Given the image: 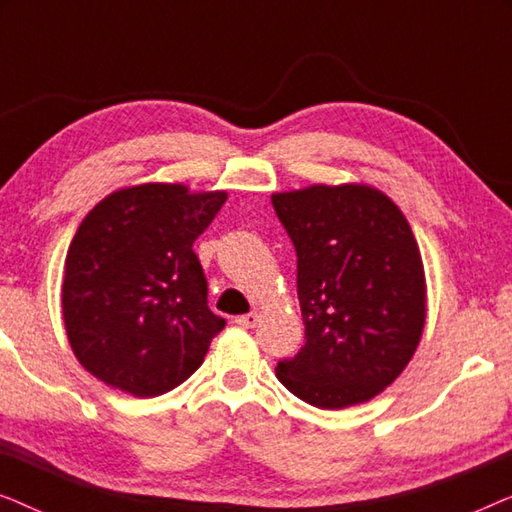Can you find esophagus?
<instances>
[{
	"instance_id": "esophagus-1",
	"label": "esophagus",
	"mask_w": 512,
	"mask_h": 512,
	"mask_svg": "<svg viewBox=\"0 0 512 512\" xmlns=\"http://www.w3.org/2000/svg\"><path fill=\"white\" fill-rule=\"evenodd\" d=\"M258 321H261V314L258 312H249V314H242V317L235 319V324H240L244 328H254Z\"/></svg>"
}]
</instances>
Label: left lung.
<instances>
[{"instance_id":"obj_1","label":"left lung","mask_w":512,"mask_h":512,"mask_svg":"<svg viewBox=\"0 0 512 512\" xmlns=\"http://www.w3.org/2000/svg\"><path fill=\"white\" fill-rule=\"evenodd\" d=\"M272 207L298 256L305 345L277 363L293 396L321 410L366 403L415 354L426 282L415 235L377 188L310 186L275 193Z\"/></svg>"}]
</instances>
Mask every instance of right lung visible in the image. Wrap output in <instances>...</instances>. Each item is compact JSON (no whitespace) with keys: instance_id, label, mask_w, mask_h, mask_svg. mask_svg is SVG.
I'll return each instance as SVG.
<instances>
[{"instance_id":"obj_1","label":"right lung","mask_w":512,"mask_h":512,"mask_svg":"<svg viewBox=\"0 0 512 512\" xmlns=\"http://www.w3.org/2000/svg\"><path fill=\"white\" fill-rule=\"evenodd\" d=\"M228 195L181 184L121 188L90 209L65 258L62 317L81 366L149 398L186 382L226 319L207 305L193 242Z\"/></svg>"}]
</instances>
